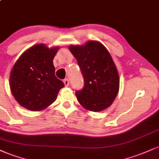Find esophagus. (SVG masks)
<instances>
[{
	"label": "esophagus",
	"instance_id": "34e87169",
	"mask_svg": "<svg viewBox=\"0 0 159 159\" xmlns=\"http://www.w3.org/2000/svg\"><path fill=\"white\" fill-rule=\"evenodd\" d=\"M64 84L65 87H68V86L70 85V82H69V80L67 79V78H65V79L64 80Z\"/></svg>",
	"mask_w": 159,
	"mask_h": 159
}]
</instances>
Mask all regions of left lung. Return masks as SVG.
<instances>
[{
  "mask_svg": "<svg viewBox=\"0 0 159 159\" xmlns=\"http://www.w3.org/2000/svg\"><path fill=\"white\" fill-rule=\"evenodd\" d=\"M83 75V89L75 92L78 102L93 112L112 104L119 89V76L114 61L100 42L90 41L82 46H70Z\"/></svg>",
  "mask_w": 159,
  "mask_h": 159,
  "instance_id": "1",
  "label": "left lung"
}]
</instances>
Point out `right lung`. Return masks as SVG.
<instances>
[{
    "label": "right lung",
    "instance_id": "1",
    "mask_svg": "<svg viewBox=\"0 0 159 159\" xmlns=\"http://www.w3.org/2000/svg\"><path fill=\"white\" fill-rule=\"evenodd\" d=\"M58 47L37 44L25 51L10 74L9 85L16 101L26 109L40 111L52 104L64 84L55 75L52 60Z\"/></svg>",
    "mask_w": 159,
    "mask_h": 159
}]
</instances>
